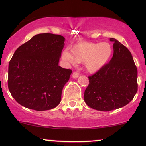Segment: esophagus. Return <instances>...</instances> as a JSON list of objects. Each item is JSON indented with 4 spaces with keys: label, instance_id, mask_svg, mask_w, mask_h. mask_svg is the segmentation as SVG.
I'll list each match as a JSON object with an SVG mask.
<instances>
[{
    "label": "esophagus",
    "instance_id": "1",
    "mask_svg": "<svg viewBox=\"0 0 146 146\" xmlns=\"http://www.w3.org/2000/svg\"><path fill=\"white\" fill-rule=\"evenodd\" d=\"M79 77V73L77 72H74L72 74V78L74 79H76Z\"/></svg>",
    "mask_w": 146,
    "mask_h": 146
}]
</instances>
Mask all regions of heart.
I'll list each match as a JSON object with an SVG mask.
<instances>
[{"mask_svg": "<svg viewBox=\"0 0 146 146\" xmlns=\"http://www.w3.org/2000/svg\"><path fill=\"white\" fill-rule=\"evenodd\" d=\"M113 54V47L108 42H81L70 48V52L64 50L62 58L71 64L76 62H84L85 68L90 73L94 74L102 69Z\"/></svg>", "mask_w": 146, "mask_h": 146, "instance_id": "obj_1", "label": "heart"}]
</instances>
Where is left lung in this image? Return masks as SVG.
I'll list each match as a JSON object with an SVG mask.
<instances>
[{
	"instance_id": "1",
	"label": "left lung",
	"mask_w": 146,
	"mask_h": 146,
	"mask_svg": "<svg viewBox=\"0 0 146 146\" xmlns=\"http://www.w3.org/2000/svg\"><path fill=\"white\" fill-rule=\"evenodd\" d=\"M112 58L102 69L88 77L84 101L92 108L108 111L127 105L137 91V70L131 54L115 38Z\"/></svg>"
}]
</instances>
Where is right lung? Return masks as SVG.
<instances>
[{
	"label": "right lung",
	"mask_w": 146,
	"mask_h": 146,
	"mask_svg": "<svg viewBox=\"0 0 146 146\" xmlns=\"http://www.w3.org/2000/svg\"><path fill=\"white\" fill-rule=\"evenodd\" d=\"M64 41L61 35L38 34L15 52L9 64L8 86L18 103L36 111L59 104L72 73L58 65Z\"/></svg>",
	"instance_id": "1"
}]
</instances>
